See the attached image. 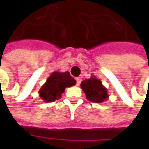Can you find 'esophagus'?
I'll return each mask as SVG.
<instances>
[{
    "mask_svg": "<svg viewBox=\"0 0 149 149\" xmlns=\"http://www.w3.org/2000/svg\"><path fill=\"white\" fill-rule=\"evenodd\" d=\"M76 81H77V85H80L81 82L82 81V79H81V77H77Z\"/></svg>",
    "mask_w": 149,
    "mask_h": 149,
    "instance_id": "34e87169",
    "label": "esophagus"
}]
</instances>
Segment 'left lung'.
I'll return each mask as SVG.
<instances>
[{
	"label": "left lung",
	"mask_w": 149,
	"mask_h": 149,
	"mask_svg": "<svg viewBox=\"0 0 149 149\" xmlns=\"http://www.w3.org/2000/svg\"><path fill=\"white\" fill-rule=\"evenodd\" d=\"M81 88L88 100L94 103H103L109 97L101 81L93 75L89 79H85L81 82Z\"/></svg>",
	"instance_id": "1"
}]
</instances>
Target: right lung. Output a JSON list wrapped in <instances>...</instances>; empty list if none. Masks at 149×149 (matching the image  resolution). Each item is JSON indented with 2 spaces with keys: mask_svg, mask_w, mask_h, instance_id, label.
<instances>
[{
  "mask_svg": "<svg viewBox=\"0 0 149 149\" xmlns=\"http://www.w3.org/2000/svg\"><path fill=\"white\" fill-rule=\"evenodd\" d=\"M77 81L68 71L53 72L39 90V96L46 103L53 102L61 97L67 87L75 85Z\"/></svg>",
  "mask_w": 149,
  "mask_h": 149,
  "instance_id": "1",
  "label": "right lung"
}]
</instances>
